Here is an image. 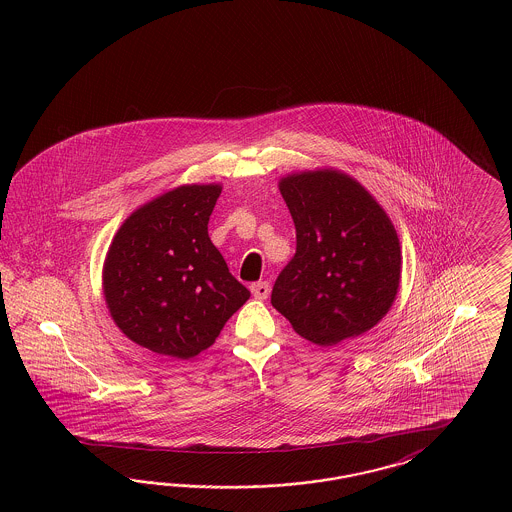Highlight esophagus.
<instances>
[{
  "instance_id": "34e87169",
  "label": "esophagus",
  "mask_w": 512,
  "mask_h": 512,
  "mask_svg": "<svg viewBox=\"0 0 512 512\" xmlns=\"http://www.w3.org/2000/svg\"><path fill=\"white\" fill-rule=\"evenodd\" d=\"M251 293L257 299H267L268 293H270V284L268 282H255V284H251Z\"/></svg>"
}]
</instances>
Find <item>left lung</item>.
Here are the masks:
<instances>
[{
    "instance_id": "obj_1",
    "label": "left lung",
    "mask_w": 512,
    "mask_h": 512,
    "mask_svg": "<svg viewBox=\"0 0 512 512\" xmlns=\"http://www.w3.org/2000/svg\"><path fill=\"white\" fill-rule=\"evenodd\" d=\"M295 224V255L278 274L270 303L318 345L365 334L390 311L401 249L384 209L336 171L282 178Z\"/></svg>"
}]
</instances>
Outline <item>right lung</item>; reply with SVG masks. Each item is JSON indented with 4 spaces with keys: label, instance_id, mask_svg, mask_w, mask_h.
Instances as JSON below:
<instances>
[{
    "label": "right lung",
    "instance_id": "add662e5",
    "mask_svg": "<svg viewBox=\"0 0 512 512\" xmlns=\"http://www.w3.org/2000/svg\"><path fill=\"white\" fill-rule=\"evenodd\" d=\"M219 195L220 186L197 184L163 194L124 220L109 247L111 317L153 353L195 357L249 299L207 232Z\"/></svg>",
    "mask_w": 512,
    "mask_h": 512
}]
</instances>
